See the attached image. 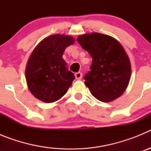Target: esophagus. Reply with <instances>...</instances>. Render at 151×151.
Wrapping results in <instances>:
<instances>
[{
  "label": "esophagus",
  "mask_w": 151,
  "mask_h": 151,
  "mask_svg": "<svg viewBox=\"0 0 151 151\" xmlns=\"http://www.w3.org/2000/svg\"><path fill=\"white\" fill-rule=\"evenodd\" d=\"M75 77H76V78L77 80H80L82 78V73H80V72L76 73V74H75Z\"/></svg>",
  "instance_id": "obj_1"
}]
</instances>
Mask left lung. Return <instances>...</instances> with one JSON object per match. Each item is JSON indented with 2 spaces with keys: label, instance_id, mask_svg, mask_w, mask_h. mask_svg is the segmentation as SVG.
<instances>
[{
  "label": "left lung",
  "instance_id": "left-lung-1",
  "mask_svg": "<svg viewBox=\"0 0 151 151\" xmlns=\"http://www.w3.org/2000/svg\"><path fill=\"white\" fill-rule=\"evenodd\" d=\"M77 41L92 57L91 71L84 76L92 95L106 103L120 97L131 78L130 60L121 44L97 32L79 35Z\"/></svg>",
  "mask_w": 151,
  "mask_h": 151
}]
</instances>
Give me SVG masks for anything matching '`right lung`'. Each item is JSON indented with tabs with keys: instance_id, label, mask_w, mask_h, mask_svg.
Here are the masks:
<instances>
[{
	"instance_id": "add662e5",
	"label": "right lung",
	"mask_w": 151,
	"mask_h": 151,
	"mask_svg": "<svg viewBox=\"0 0 151 151\" xmlns=\"http://www.w3.org/2000/svg\"><path fill=\"white\" fill-rule=\"evenodd\" d=\"M74 41L71 36L56 34L45 38L35 47L26 65V78L29 91L37 99L55 102L71 86L74 74L68 70L62 56Z\"/></svg>"
}]
</instances>
